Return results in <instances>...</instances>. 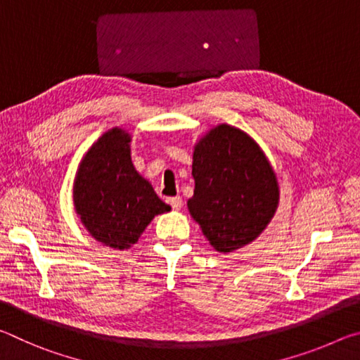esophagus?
Returning a JSON list of instances; mask_svg holds the SVG:
<instances>
[{"label": "esophagus", "mask_w": 360, "mask_h": 360, "mask_svg": "<svg viewBox=\"0 0 360 360\" xmlns=\"http://www.w3.org/2000/svg\"><path fill=\"white\" fill-rule=\"evenodd\" d=\"M167 202L173 210H181V206H182L181 197H169V198H167Z\"/></svg>", "instance_id": "obj_1"}]
</instances>
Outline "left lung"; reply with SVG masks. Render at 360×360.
I'll return each mask as SVG.
<instances>
[{
  "mask_svg": "<svg viewBox=\"0 0 360 360\" xmlns=\"http://www.w3.org/2000/svg\"><path fill=\"white\" fill-rule=\"evenodd\" d=\"M192 176L188 211L219 252L249 245L275 216L276 174L259 144L235 127L217 125L200 139Z\"/></svg>",
  "mask_w": 360,
  "mask_h": 360,
  "instance_id": "left-lung-1",
  "label": "left lung"
}]
</instances>
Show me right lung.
Returning <instances> with one entry per match:
<instances>
[{
	"label": "right lung",
	"mask_w": 360,
	"mask_h": 360,
	"mask_svg": "<svg viewBox=\"0 0 360 360\" xmlns=\"http://www.w3.org/2000/svg\"><path fill=\"white\" fill-rule=\"evenodd\" d=\"M75 206L95 240L114 249H129L157 214L172 208L139 176L130 157V135L106 131L79 165Z\"/></svg>",
	"instance_id": "right-lung-1"
}]
</instances>
